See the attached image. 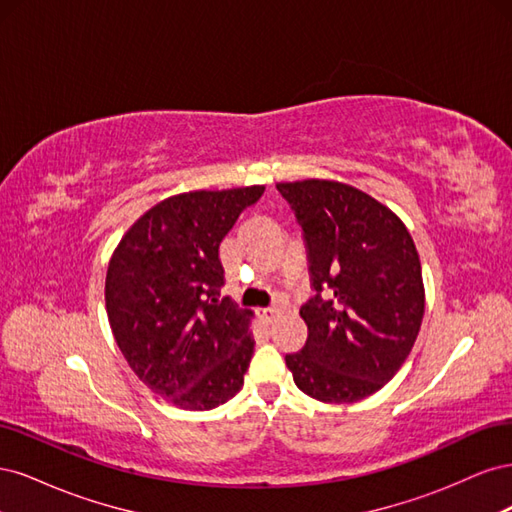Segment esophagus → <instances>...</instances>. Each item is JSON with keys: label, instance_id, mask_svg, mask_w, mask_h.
<instances>
[{"label": "esophagus", "instance_id": "34e87169", "mask_svg": "<svg viewBox=\"0 0 512 512\" xmlns=\"http://www.w3.org/2000/svg\"><path fill=\"white\" fill-rule=\"evenodd\" d=\"M260 318L265 322H273L277 318V309L275 307H262L260 309Z\"/></svg>", "mask_w": 512, "mask_h": 512}]
</instances>
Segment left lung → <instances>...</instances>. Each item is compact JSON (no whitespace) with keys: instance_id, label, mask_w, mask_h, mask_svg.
I'll return each instance as SVG.
<instances>
[{"instance_id":"left-lung-1","label":"left lung","mask_w":512,"mask_h":512,"mask_svg":"<svg viewBox=\"0 0 512 512\" xmlns=\"http://www.w3.org/2000/svg\"><path fill=\"white\" fill-rule=\"evenodd\" d=\"M303 228L316 297L301 307L305 348L286 356L294 384L324 404L380 391L421 331L425 286L406 224L342 181H282ZM327 296V300H322Z\"/></svg>"}]
</instances>
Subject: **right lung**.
I'll return each instance as SVG.
<instances>
[{
  "mask_svg": "<svg viewBox=\"0 0 512 512\" xmlns=\"http://www.w3.org/2000/svg\"><path fill=\"white\" fill-rule=\"evenodd\" d=\"M262 192L265 185H245L168 196L108 260L104 301L115 342L147 389L177 408H218L243 386L254 312L218 299L220 245Z\"/></svg>",
  "mask_w": 512,
  "mask_h": 512,
  "instance_id": "obj_1",
  "label": "right lung"
}]
</instances>
